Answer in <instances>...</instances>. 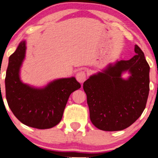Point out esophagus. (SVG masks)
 Segmentation results:
<instances>
[{"label":"esophagus","instance_id":"esophagus-1","mask_svg":"<svg viewBox=\"0 0 158 158\" xmlns=\"http://www.w3.org/2000/svg\"><path fill=\"white\" fill-rule=\"evenodd\" d=\"M86 77H86V73L83 71H79L77 73V75H76V78H77V81L80 83H83L86 80Z\"/></svg>","mask_w":158,"mask_h":158}]
</instances>
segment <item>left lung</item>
I'll return each instance as SVG.
<instances>
[{
  "label": "left lung",
  "mask_w": 158,
  "mask_h": 158,
  "mask_svg": "<svg viewBox=\"0 0 158 158\" xmlns=\"http://www.w3.org/2000/svg\"><path fill=\"white\" fill-rule=\"evenodd\" d=\"M136 55L110 64L84 82L92 123L107 131H121L134 123L144 111L150 91V66L135 45ZM130 73L128 79L122 73Z\"/></svg>",
  "instance_id": "obj_1"
}]
</instances>
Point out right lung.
<instances>
[{"label":"right lung","instance_id":"1","mask_svg":"<svg viewBox=\"0 0 158 158\" xmlns=\"http://www.w3.org/2000/svg\"><path fill=\"white\" fill-rule=\"evenodd\" d=\"M26 48V41L23 40L8 59L6 100L10 110L22 123L39 129H50L61 121L69 96L81 85L75 77L56 79L43 88L23 83L19 73Z\"/></svg>","mask_w":158,"mask_h":158}]
</instances>
